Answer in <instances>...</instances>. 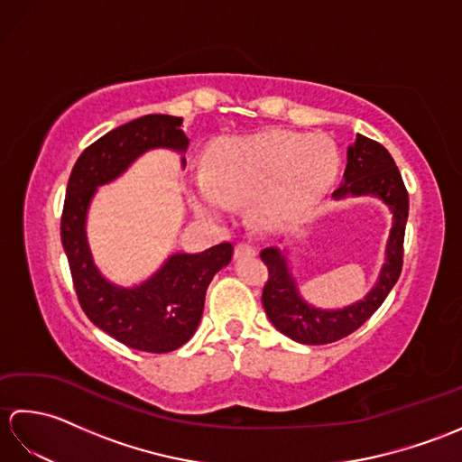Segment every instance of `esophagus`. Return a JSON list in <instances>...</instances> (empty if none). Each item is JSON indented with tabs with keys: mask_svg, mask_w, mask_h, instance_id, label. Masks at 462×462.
<instances>
[{
	"mask_svg": "<svg viewBox=\"0 0 462 462\" xmlns=\"http://www.w3.org/2000/svg\"><path fill=\"white\" fill-rule=\"evenodd\" d=\"M234 256H236V260L254 258L256 256V248L250 246V244H236V248H234Z\"/></svg>",
	"mask_w": 462,
	"mask_h": 462,
	"instance_id": "esophagus-1",
	"label": "esophagus"
}]
</instances>
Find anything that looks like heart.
Returning <instances> with one entry per match:
<instances>
[{
    "label": "heart",
    "mask_w": 462,
    "mask_h": 462,
    "mask_svg": "<svg viewBox=\"0 0 462 462\" xmlns=\"http://www.w3.org/2000/svg\"><path fill=\"white\" fill-rule=\"evenodd\" d=\"M339 169L336 144L323 134L272 129L216 143L206 172L190 180L194 210L224 218L230 204L252 200L266 228H280L316 208Z\"/></svg>",
    "instance_id": "1"
}]
</instances>
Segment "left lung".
I'll return each mask as SVG.
<instances>
[{
    "label": "left lung",
    "mask_w": 462,
    "mask_h": 462,
    "mask_svg": "<svg viewBox=\"0 0 462 462\" xmlns=\"http://www.w3.org/2000/svg\"><path fill=\"white\" fill-rule=\"evenodd\" d=\"M349 196H373L387 204L393 214V224L385 246V262L379 278L367 296L341 310H321L301 298L298 282L293 278L288 250L278 246L263 248L262 262L268 266L270 278L263 286L262 303L273 328L283 336L306 346H323L337 341L361 328L393 290L403 268V238L409 216V194L401 172L385 146L367 136L357 134L356 143L347 146V166L343 182L331 194L333 200Z\"/></svg>",
    "instance_id": "left-lung-1"
}]
</instances>
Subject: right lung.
<instances>
[{"label":"right lung","instance_id":"obj_1","mask_svg":"<svg viewBox=\"0 0 462 462\" xmlns=\"http://www.w3.org/2000/svg\"><path fill=\"white\" fill-rule=\"evenodd\" d=\"M180 125V116L144 115L87 146L69 176L61 216L63 250L87 318L126 347L149 353L174 351L194 336L206 290L216 272L230 263L232 244L199 254H171L151 278L126 288L106 280L95 266L87 242V214L97 189L119 179L144 152H186L189 136ZM180 162L186 164L184 159Z\"/></svg>","mask_w":462,"mask_h":462}]
</instances>
